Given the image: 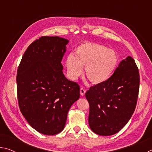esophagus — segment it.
Returning <instances> with one entry per match:
<instances>
[{"label": "esophagus", "instance_id": "1", "mask_svg": "<svg viewBox=\"0 0 152 152\" xmlns=\"http://www.w3.org/2000/svg\"><path fill=\"white\" fill-rule=\"evenodd\" d=\"M80 93L81 96H84V95L86 93V90L84 89L83 88H81L80 91Z\"/></svg>", "mask_w": 152, "mask_h": 152}]
</instances>
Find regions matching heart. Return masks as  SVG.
<instances>
[{
	"label": "heart",
	"mask_w": 152,
	"mask_h": 152,
	"mask_svg": "<svg viewBox=\"0 0 152 152\" xmlns=\"http://www.w3.org/2000/svg\"><path fill=\"white\" fill-rule=\"evenodd\" d=\"M119 63V56L115 50L104 45L86 42L76 48L74 56L69 55L65 66L69 78L78 79L83 73L92 84L104 83L112 76Z\"/></svg>",
	"instance_id": "1"
}]
</instances>
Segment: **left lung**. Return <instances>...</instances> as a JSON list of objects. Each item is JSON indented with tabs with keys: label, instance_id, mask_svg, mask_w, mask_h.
Returning <instances> with one entry per match:
<instances>
[{
	"label": "left lung",
	"instance_id": "obj_1",
	"mask_svg": "<svg viewBox=\"0 0 152 152\" xmlns=\"http://www.w3.org/2000/svg\"><path fill=\"white\" fill-rule=\"evenodd\" d=\"M140 88V74L135 60L128 56L112 76L92 86L85 96L90 104V128L99 135L117 133L134 112Z\"/></svg>",
	"mask_w": 152,
	"mask_h": 152
}]
</instances>
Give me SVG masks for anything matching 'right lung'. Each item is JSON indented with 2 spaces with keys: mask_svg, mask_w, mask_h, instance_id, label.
Here are the masks:
<instances>
[{
  "mask_svg": "<svg viewBox=\"0 0 152 152\" xmlns=\"http://www.w3.org/2000/svg\"><path fill=\"white\" fill-rule=\"evenodd\" d=\"M68 43L58 36L42 37L27 48L18 68L20 112L43 135H56L64 129L69 109L80 98L78 84L62 72L61 61Z\"/></svg>",
  "mask_w": 152,
  "mask_h": 152,
  "instance_id": "obj_1",
  "label": "right lung"
}]
</instances>
